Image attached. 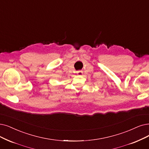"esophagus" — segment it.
I'll list each match as a JSON object with an SVG mask.
<instances>
[{
    "label": "esophagus",
    "mask_w": 149,
    "mask_h": 149,
    "mask_svg": "<svg viewBox=\"0 0 149 149\" xmlns=\"http://www.w3.org/2000/svg\"><path fill=\"white\" fill-rule=\"evenodd\" d=\"M76 73L78 76H81L83 74V71H78L76 72Z\"/></svg>",
    "instance_id": "esophagus-1"
}]
</instances>
